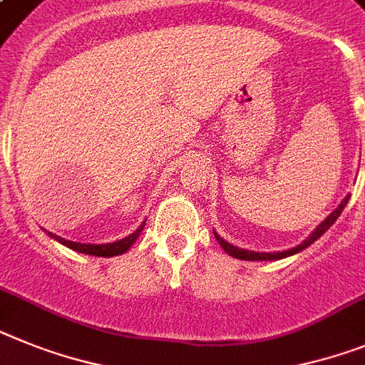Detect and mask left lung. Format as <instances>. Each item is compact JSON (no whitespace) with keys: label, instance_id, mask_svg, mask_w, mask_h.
Listing matches in <instances>:
<instances>
[{"label":"left lung","instance_id":"obj_1","mask_svg":"<svg viewBox=\"0 0 365 365\" xmlns=\"http://www.w3.org/2000/svg\"><path fill=\"white\" fill-rule=\"evenodd\" d=\"M349 197H351V195H347V197H345L344 201L339 203V207L336 208L334 212L327 217L325 221H323L322 225H317V229L314 230L312 235L308 236L307 240H304L303 244H299L297 247H294V249H288V251H279V253H257V251H247V249H240V247H235V245H230L229 242H225V240L221 238V236H217V232H214V236H216L217 244L223 247V251H225L227 255H230V257H235V258H240V260H280V258L292 257V255H295V253H299V251L307 249L308 245L314 244V242H316L319 236H323V232H327V230L331 229L332 223L338 220L339 214H341V210H344L345 205H347Z\"/></svg>","mask_w":365,"mask_h":365}]
</instances>
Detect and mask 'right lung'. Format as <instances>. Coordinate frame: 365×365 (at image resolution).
Listing matches in <instances>:
<instances>
[{"instance_id": "add662e5", "label": "right lung", "mask_w": 365, "mask_h": 365, "mask_svg": "<svg viewBox=\"0 0 365 365\" xmlns=\"http://www.w3.org/2000/svg\"><path fill=\"white\" fill-rule=\"evenodd\" d=\"M145 223H142V225L138 227V229L133 232V235H129L127 238H121L118 240V242H112V244H101V245H93V244H79V242H70V240H64L61 238V236L53 235V232H48L51 238H55L57 242H61L62 245H66V247L73 249V251H79V253H85V255H93V257H116V255H121L125 253L127 249L130 247V245L135 244L136 238L140 236V232H142V229H144Z\"/></svg>"}]
</instances>
